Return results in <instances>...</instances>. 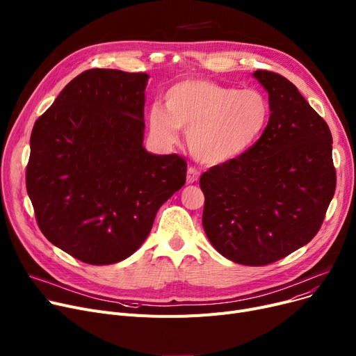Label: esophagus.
<instances>
[{
	"instance_id": "34e87169",
	"label": "esophagus",
	"mask_w": 356,
	"mask_h": 356,
	"mask_svg": "<svg viewBox=\"0 0 356 356\" xmlns=\"http://www.w3.org/2000/svg\"><path fill=\"white\" fill-rule=\"evenodd\" d=\"M199 170L195 167H189L188 168V175H186V180H188V183H195L197 179H199Z\"/></svg>"
}]
</instances>
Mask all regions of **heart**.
<instances>
[{
    "mask_svg": "<svg viewBox=\"0 0 356 356\" xmlns=\"http://www.w3.org/2000/svg\"><path fill=\"white\" fill-rule=\"evenodd\" d=\"M165 106L148 111L149 133L164 145L177 143L189 129L192 154L219 164L244 154L263 134L270 104L257 89H236L208 79H183L165 92Z\"/></svg>",
    "mask_w": 356,
    "mask_h": 356,
    "instance_id": "obj_1",
    "label": "heart"
}]
</instances>
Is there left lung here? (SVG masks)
Here are the masks:
<instances>
[{"label": "left lung", "instance_id": "left-lung-1", "mask_svg": "<svg viewBox=\"0 0 356 356\" xmlns=\"http://www.w3.org/2000/svg\"><path fill=\"white\" fill-rule=\"evenodd\" d=\"M270 118L244 154L200 176L202 223L213 248L242 266H267L319 232L336 189L326 121L284 76L255 70Z\"/></svg>", "mask_w": 356, "mask_h": 356}]
</instances>
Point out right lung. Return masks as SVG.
Returning <instances> with one entry per match:
<instances>
[{
	"label": "right lung",
	"instance_id": "1",
	"mask_svg": "<svg viewBox=\"0 0 356 356\" xmlns=\"http://www.w3.org/2000/svg\"><path fill=\"white\" fill-rule=\"evenodd\" d=\"M147 81V73L85 70L33 127L26 186L37 223L82 263L134 254L186 183L184 159L143 147Z\"/></svg>",
	"mask_w": 356,
	"mask_h": 356
}]
</instances>
